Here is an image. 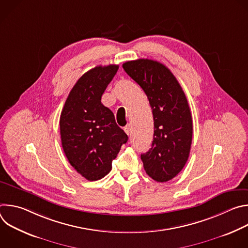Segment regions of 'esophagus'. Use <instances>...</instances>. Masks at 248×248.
<instances>
[{
  "label": "esophagus",
  "mask_w": 248,
  "mask_h": 248,
  "mask_svg": "<svg viewBox=\"0 0 248 248\" xmlns=\"http://www.w3.org/2000/svg\"><path fill=\"white\" fill-rule=\"evenodd\" d=\"M124 130L125 131V133H126L127 135H130V134H131V127H130V124H127L126 126H124Z\"/></svg>",
  "instance_id": "obj_1"
}]
</instances>
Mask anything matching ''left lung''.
<instances>
[{
    "label": "left lung",
    "mask_w": 248,
    "mask_h": 248,
    "mask_svg": "<svg viewBox=\"0 0 248 248\" xmlns=\"http://www.w3.org/2000/svg\"><path fill=\"white\" fill-rule=\"evenodd\" d=\"M124 72L149 100L153 119L152 147L141 154L146 173L158 183L178 174L187 162L192 141V118L186 94L163 63L139 59L123 64Z\"/></svg>",
    "instance_id": "left-lung-1"
}]
</instances>
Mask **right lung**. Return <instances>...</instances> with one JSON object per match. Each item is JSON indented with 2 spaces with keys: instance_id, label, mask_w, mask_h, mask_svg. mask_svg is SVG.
Listing matches in <instances>:
<instances>
[{
  "instance_id": "obj_1",
  "label": "right lung",
  "mask_w": 248,
  "mask_h": 248,
  "mask_svg": "<svg viewBox=\"0 0 248 248\" xmlns=\"http://www.w3.org/2000/svg\"><path fill=\"white\" fill-rule=\"evenodd\" d=\"M119 69L117 64L88 70L70 90L60 118L63 152L74 169L88 181L101 180L128 139L101 97Z\"/></svg>"
}]
</instances>
